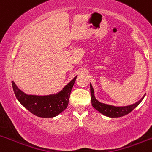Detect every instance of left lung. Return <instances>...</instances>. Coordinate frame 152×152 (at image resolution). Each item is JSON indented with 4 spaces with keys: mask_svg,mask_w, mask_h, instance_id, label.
<instances>
[{
    "mask_svg": "<svg viewBox=\"0 0 152 152\" xmlns=\"http://www.w3.org/2000/svg\"><path fill=\"white\" fill-rule=\"evenodd\" d=\"M91 103L94 108H95L96 110H98L102 114L108 116V117L114 118V117H121V116H126L130 112L133 110L134 109L139 105V103L143 100L145 95L139 101L136 102L135 103H133L132 105L126 106V107H114V106L107 105L105 103H102L98 101L95 98L94 91L93 89V87L91 84Z\"/></svg>",
    "mask_w": 152,
    "mask_h": 152,
    "instance_id": "8db88e82",
    "label": "left lung"
}]
</instances>
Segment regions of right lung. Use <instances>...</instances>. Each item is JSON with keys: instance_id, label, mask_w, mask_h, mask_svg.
<instances>
[{"instance_id": "obj_1", "label": "right lung", "mask_w": 152, "mask_h": 152, "mask_svg": "<svg viewBox=\"0 0 152 152\" xmlns=\"http://www.w3.org/2000/svg\"><path fill=\"white\" fill-rule=\"evenodd\" d=\"M76 78L77 76L59 93L48 96L26 94L17 88L13 81H12V87L17 100L29 112L39 117L52 118L58 116L67 108Z\"/></svg>"}]
</instances>
